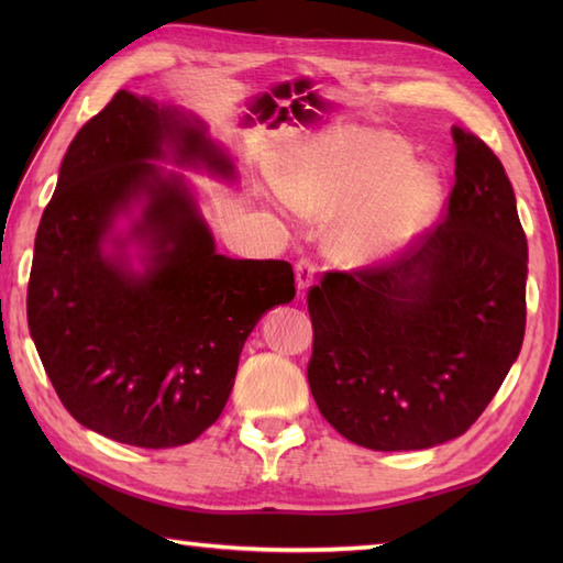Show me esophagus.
<instances>
[{
  "instance_id": "obj_1",
  "label": "esophagus",
  "mask_w": 563,
  "mask_h": 563,
  "mask_svg": "<svg viewBox=\"0 0 563 563\" xmlns=\"http://www.w3.org/2000/svg\"><path fill=\"white\" fill-rule=\"evenodd\" d=\"M314 273L317 266L309 258H300L295 263V283H297V292L305 295L309 290V285L314 283Z\"/></svg>"
}]
</instances>
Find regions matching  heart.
I'll return each instance as SVG.
<instances>
[{
	"label": "heart",
	"instance_id": "heart-1",
	"mask_svg": "<svg viewBox=\"0 0 563 563\" xmlns=\"http://www.w3.org/2000/svg\"><path fill=\"white\" fill-rule=\"evenodd\" d=\"M404 145L379 135L317 137L283 176L280 196L302 212H336L333 249L351 266L391 258L433 220L440 176L430 164H406Z\"/></svg>",
	"mask_w": 563,
	"mask_h": 563
}]
</instances>
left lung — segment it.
<instances>
[{
	"instance_id": "left-lung-1",
	"label": "left lung",
	"mask_w": 563,
	"mask_h": 563,
	"mask_svg": "<svg viewBox=\"0 0 563 563\" xmlns=\"http://www.w3.org/2000/svg\"><path fill=\"white\" fill-rule=\"evenodd\" d=\"M442 222L379 266L307 295V379L321 416L369 450H426L482 416L525 336L528 239L504 164L454 125Z\"/></svg>"
}]
</instances>
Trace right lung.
I'll list each match as a JSON object with an SVG mask.
<instances>
[{
    "mask_svg": "<svg viewBox=\"0 0 563 563\" xmlns=\"http://www.w3.org/2000/svg\"><path fill=\"white\" fill-rule=\"evenodd\" d=\"M166 159L236 178L200 118L118 91L67 147L26 297L31 339L65 409L150 450L186 445L218 421L249 333L295 297L288 261L218 254L184 176L152 164ZM118 217L131 218L125 235L112 230Z\"/></svg>",
    "mask_w": 563,
    "mask_h": 563,
    "instance_id": "add662e5",
    "label": "right lung"
}]
</instances>
